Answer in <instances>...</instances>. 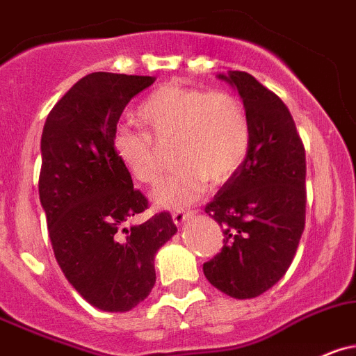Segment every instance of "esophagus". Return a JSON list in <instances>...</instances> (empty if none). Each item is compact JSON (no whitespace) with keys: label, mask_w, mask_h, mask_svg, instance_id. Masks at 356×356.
Here are the masks:
<instances>
[{"label":"esophagus","mask_w":356,"mask_h":356,"mask_svg":"<svg viewBox=\"0 0 356 356\" xmlns=\"http://www.w3.org/2000/svg\"><path fill=\"white\" fill-rule=\"evenodd\" d=\"M192 215H194V211H184V209H178V211L172 213V222H175L176 225H184L188 218H192Z\"/></svg>","instance_id":"obj_1"}]
</instances>
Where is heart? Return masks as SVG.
<instances>
[{"instance_id":"heart-1","label":"heart","mask_w":356,"mask_h":356,"mask_svg":"<svg viewBox=\"0 0 356 356\" xmlns=\"http://www.w3.org/2000/svg\"><path fill=\"white\" fill-rule=\"evenodd\" d=\"M136 118L148 133L120 129L115 157L134 180L154 185L162 171L161 147L172 145L176 165L155 187L152 199L162 209L192 204L206 187L218 185L241 168L252 143L245 103L227 90L165 83L140 103Z\"/></svg>"}]
</instances>
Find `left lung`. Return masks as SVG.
Masks as SVG:
<instances>
[{
    "label": "left lung",
    "instance_id": "8db88e82",
    "mask_svg": "<svg viewBox=\"0 0 356 356\" xmlns=\"http://www.w3.org/2000/svg\"><path fill=\"white\" fill-rule=\"evenodd\" d=\"M243 97L252 143L241 168L204 211L223 227V248L202 266L215 289L253 299L292 264L306 223V150L280 97L245 71L218 74Z\"/></svg>",
    "mask_w": 356,
    "mask_h": 356
}]
</instances>
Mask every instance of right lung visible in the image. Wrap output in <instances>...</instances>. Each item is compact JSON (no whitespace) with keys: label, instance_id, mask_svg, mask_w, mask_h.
Listing matches in <instances>:
<instances>
[{"label":"right lung","instance_id":"add662e5","mask_svg":"<svg viewBox=\"0 0 356 356\" xmlns=\"http://www.w3.org/2000/svg\"><path fill=\"white\" fill-rule=\"evenodd\" d=\"M154 82L90 73L57 101L43 125L38 191L54 255L73 289L110 313L147 299L155 253L176 234L168 211L125 227L148 201L113 152L122 111Z\"/></svg>","mask_w":356,"mask_h":356}]
</instances>
